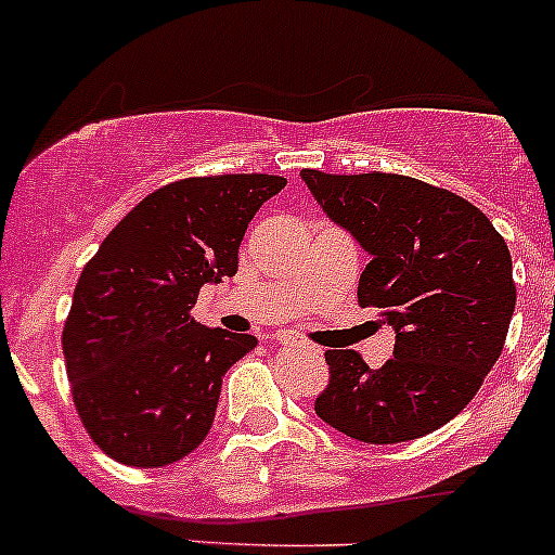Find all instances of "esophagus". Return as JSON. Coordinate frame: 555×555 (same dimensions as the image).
Returning <instances> with one entry per match:
<instances>
[{
  "label": "esophagus",
  "instance_id": "34e87169",
  "mask_svg": "<svg viewBox=\"0 0 555 555\" xmlns=\"http://www.w3.org/2000/svg\"><path fill=\"white\" fill-rule=\"evenodd\" d=\"M279 344H282V346H304V349L309 351V354H313V357L322 354V349H317V346H306V344H300V340L295 338V335H287V333L279 335Z\"/></svg>",
  "mask_w": 555,
  "mask_h": 555
}]
</instances>
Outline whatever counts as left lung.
I'll return each instance as SVG.
<instances>
[{"label": "left lung", "mask_w": 555, "mask_h": 555, "mask_svg": "<svg viewBox=\"0 0 555 555\" xmlns=\"http://www.w3.org/2000/svg\"><path fill=\"white\" fill-rule=\"evenodd\" d=\"M300 177L371 255L357 298L395 330L391 360L376 371L351 349L324 351L330 384L313 411L362 443L424 438L473 400L500 360L516 309L511 249L478 206L422 179Z\"/></svg>", "instance_id": "1"}]
</instances>
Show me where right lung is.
<instances>
[{"label": "right lung", "mask_w": 555, "mask_h": 555, "mask_svg": "<svg viewBox=\"0 0 555 555\" xmlns=\"http://www.w3.org/2000/svg\"><path fill=\"white\" fill-rule=\"evenodd\" d=\"M287 179H179L133 206L82 268L64 324L75 408L93 443L128 467L198 449L222 376L257 346L190 317L204 284L238 271L246 225Z\"/></svg>", "instance_id": "1"}]
</instances>
